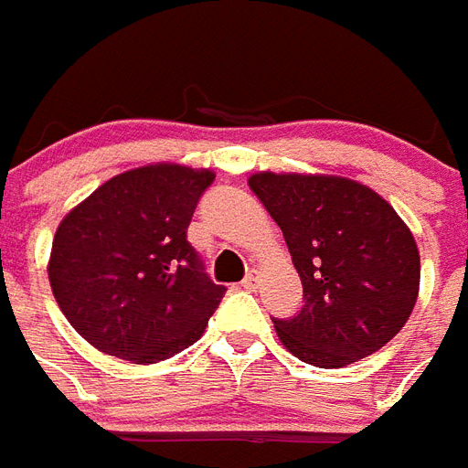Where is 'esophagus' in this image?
Segmentation results:
<instances>
[{
  "mask_svg": "<svg viewBox=\"0 0 468 468\" xmlns=\"http://www.w3.org/2000/svg\"><path fill=\"white\" fill-rule=\"evenodd\" d=\"M243 290H255L258 287V272H250V275H245V280L240 282Z\"/></svg>",
  "mask_w": 468,
  "mask_h": 468,
  "instance_id": "obj_1",
  "label": "esophagus"
}]
</instances>
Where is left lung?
I'll use <instances>...</instances> for the list:
<instances>
[{
  "label": "left lung",
  "instance_id": "8db88e82",
  "mask_svg": "<svg viewBox=\"0 0 468 468\" xmlns=\"http://www.w3.org/2000/svg\"><path fill=\"white\" fill-rule=\"evenodd\" d=\"M248 186L280 225L303 280V310L272 320L287 352L337 369L382 349L419 295L417 243L397 210L340 176L262 171Z\"/></svg>",
  "mask_w": 468,
  "mask_h": 468
}]
</instances>
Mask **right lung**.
Instances as JSON below:
<instances>
[{
    "label": "right lung",
    "instance_id": "obj_1",
    "mask_svg": "<svg viewBox=\"0 0 468 468\" xmlns=\"http://www.w3.org/2000/svg\"><path fill=\"white\" fill-rule=\"evenodd\" d=\"M213 181L207 168L144 165L113 176L58 223L51 292L89 345L154 365L203 335L225 287L203 272L186 230Z\"/></svg>",
    "mask_w": 468,
    "mask_h": 468
}]
</instances>
